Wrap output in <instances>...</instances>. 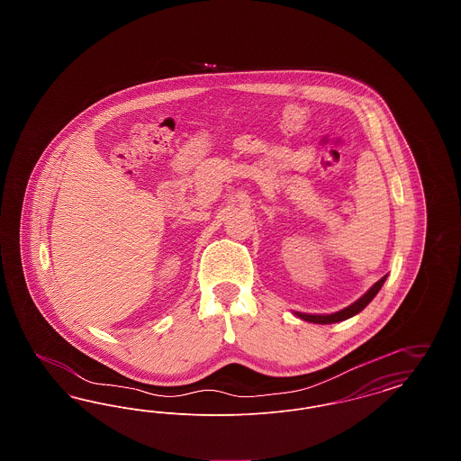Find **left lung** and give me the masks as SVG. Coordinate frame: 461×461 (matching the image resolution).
Returning a JSON list of instances; mask_svg holds the SVG:
<instances>
[{
    "mask_svg": "<svg viewBox=\"0 0 461 461\" xmlns=\"http://www.w3.org/2000/svg\"><path fill=\"white\" fill-rule=\"evenodd\" d=\"M385 278L387 276H384V278H380L375 285L361 297V299H357L354 304H351L349 307H346V309H342V311H339V312H333V314H304V312H297V316H301L304 321H311V323H320V325H330V323H337V321H344V320H348V318H351L354 314H357L359 311H363L365 307L368 306L370 303L373 301V297L378 294V290L382 288L384 285V282H385Z\"/></svg>",
    "mask_w": 461,
    "mask_h": 461,
    "instance_id": "obj_1",
    "label": "left lung"
}]
</instances>
